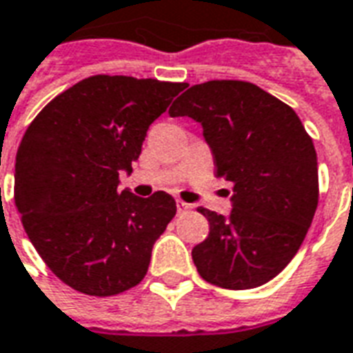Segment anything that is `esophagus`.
Instances as JSON below:
<instances>
[{
  "label": "esophagus",
  "instance_id": "obj_1",
  "mask_svg": "<svg viewBox=\"0 0 353 353\" xmlns=\"http://www.w3.org/2000/svg\"><path fill=\"white\" fill-rule=\"evenodd\" d=\"M190 208H192V205H188V203H184V201H176V210H179V214L190 210Z\"/></svg>",
  "mask_w": 353,
  "mask_h": 353
}]
</instances>
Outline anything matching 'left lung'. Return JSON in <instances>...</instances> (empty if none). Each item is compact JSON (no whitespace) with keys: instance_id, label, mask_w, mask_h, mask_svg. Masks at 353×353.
Wrapping results in <instances>:
<instances>
[{"instance_id":"left-lung-1","label":"left lung","mask_w":353,"mask_h":353,"mask_svg":"<svg viewBox=\"0 0 353 353\" xmlns=\"http://www.w3.org/2000/svg\"><path fill=\"white\" fill-rule=\"evenodd\" d=\"M169 115L201 123L216 174L234 186L229 216L199 208L210 223L192 249L199 275L229 290L272 281L298 253L318 206L316 150L299 117L238 79L190 87Z\"/></svg>"}]
</instances>
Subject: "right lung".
I'll return each instance as SVG.
<instances>
[{
    "mask_svg": "<svg viewBox=\"0 0 353 353\" xmlns=\"http://www.w3.org/2000/svg\"><path fill=\"white\" fill-rule=\"evenodd\" d=\"M186 83L91 76L55 97L16 152L14 203L37 253L65 285L115 296L141 283L176 214L165 192L119 190L147 130Z\"/></svg>",
    "mask_w": 353,
    "mask_h": 353,
    "instance_id": "add662e5",
    "label": "right lung"
}]
</instances>
